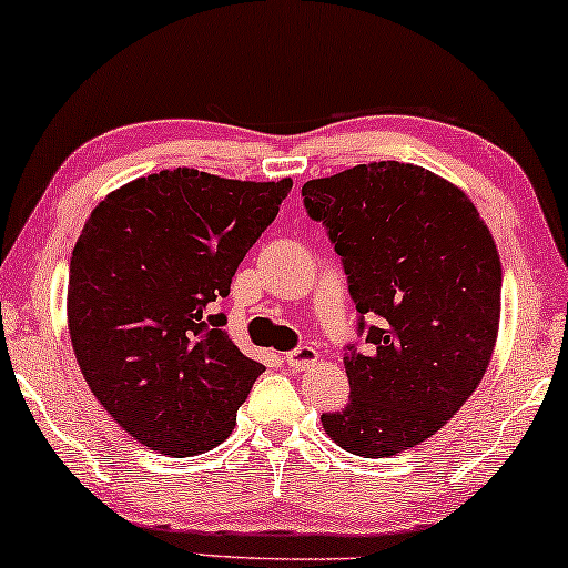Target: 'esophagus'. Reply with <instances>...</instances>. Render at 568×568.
<instances>
[{"label": "esophagus", "mask_w": 568, "mask_h": 568, "mask_svg": "<svg viewBox=\"0 0 568 568\" xmlns=\"http://www.w3.org/2000/svg\"><path fill=\"white\" fill-rule=\"evenodd\" d=\"M284 362L292 372H305L321 362V354H317V348H313V346H300V348H294V352L286 354Z\"/></svg>", "instance_id": "34e87169"}]
</instances>
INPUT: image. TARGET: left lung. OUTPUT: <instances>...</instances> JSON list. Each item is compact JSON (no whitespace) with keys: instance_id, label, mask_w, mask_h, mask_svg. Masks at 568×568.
Returning <instances> with one entry per match:
<instances>
[{"instance_id":"8db88e82","label":"left lung","mask_w":568,"mask_h":568,"mask_svg":"<svg viewBox=\"0 0 568 568\" xmlns=\"http://www.w3.org/2000/svg\"><path fill=\"white\" fill-rule=\"evenodd\" d=\"M328 227L356 313L375 317L367 348H346L352 398L323 414L346 453L390 457L437 434L476 393L501 315V261L463 189L385 160L302 185Z\"/></svg>"}]
</instances>
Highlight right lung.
<instances>
[{
    "label": "right lung",
    "mask_w": 568,
    "mask_h": 568,
    "mask_svg": "<svg viewBox=\"0 0 568 568\" xmlns=\"http://www.w3.org/2000/svg\"><path fill=\"white\" fill-rule=\"evenodd\" d=\"M292 191L193 168L108 193L69 263V338L90 390L144 447L191 457L222 445L263 369L214 302Z\"/></svg>",
    "instance_id": "1"
}]
</instances>
